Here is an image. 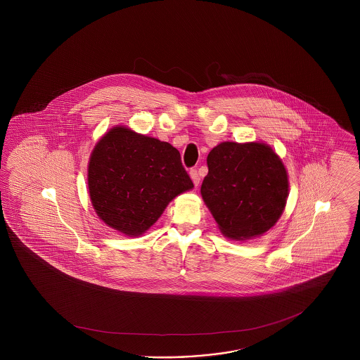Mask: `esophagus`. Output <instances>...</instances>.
<instances>
[{
	"mask_svg": "<svg viewBox=\"0 0 360 360\" xmlns=\"http://www.w3.org/2000/svg\"><path fill=\"white\" fill-rule=\"evenodd\" d=\"M190 176H191V179H193L194 185H199V182H200V176L198 174V170H196V169H191V170H190Z\"/></svg>",
	"mask_w": 360,
	"mask_h": 360,
	"instance_id": "1",
	"label": "esophagus"
}]
</instances>
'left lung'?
I'll return each mask as SVG.
<instances>
[{
    "label": "left lung",
    "mask_w": 360,
    "mask_h": 360,
    "mask_svg": "<svg viewBox=\"0 0 360 360\" xmlns=\"http://www.w3.org/2000/svg\"><path fill=\"white\" fill-rule=\"evenodd\" d=\"M200 194L224 236L248 240L272 229L288 199V173L262 142H221L207 157Z\"/></svg>",
    "instance_id": "1"
}]
</instances>
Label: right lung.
Returning <instances> with one entry per match:
<instances>
[{
  "label": "right lung",
  "mask_w": 360,
  "mask_h": 360,
  "mask_svg": "<svg viewBox=\"0 0 360 360\" xmlns=\"http://www.w3.org/2000/svg\"><path fill=\"white\" fill-rule=\"evenodd\" d=\"M194 187L169 142L125 127L107 131L88 164V190L98 218L127 236H140L175 196Z\"/></svg>",
  "instance_id": "1"
}]
</instances>
